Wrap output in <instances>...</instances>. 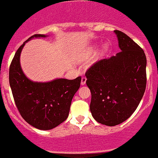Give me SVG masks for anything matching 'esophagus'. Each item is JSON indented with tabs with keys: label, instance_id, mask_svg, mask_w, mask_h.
Listing matches in <instances>:
<instances>
[{
	"label": "esophagus",
	"instance_id": "1",
	"mask_svg": "<svg viewBox=\"0 0 158 158\" xmlns=\"http://www.w3.org/2000/svg\"><path fill=\"white\" fill-rule=\"evenodd\" d=\"M86 80H87L86 77H85V76H84V77H82V80H81V85H85V82H86Z\"/></svg>",
	"mask_w": 158,
	"mask_h": 158
}]
</instances>
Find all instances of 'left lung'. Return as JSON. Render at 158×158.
Here are the masks:
<instances>
[{"mask_svg": "<svg viewBox=\"0 0 158 158\" xmlns=\"http://www.w3.org/2000/svg\"><path fill=\"white\" fill-rule=\"evenodd\" d=\"M114 32L122 51L98 60L85 73L92 94L91 113L95 121L108 126L119 125L133 114L147 84L144 50L125 33Z\"/></svg>", "mask_w": 158, "mask_h": 158, "instance_id": "1", "label": "left lung"}]
</instances>
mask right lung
Masks as SVG:
<instances>
[{
    "label": "right lung",
    "instance_id": "add662e5",
    "mask_svg": "<svg viewBox=\"0 0 158 158\" xmlns=\"http://www.w3.org/2000/svg\"><path fill=\"white\" fill-rule=\"evenodd\" d=\"M25 41L16 52L9 69V82L16 106L23 119L34 128L49 130L63 123L69 115L73 96L80 87L81 76L76 79H57L48 82H35L23 73L20 63V52Z\"/></svg>",
    "mask_w": 158,
    "mask_h": 158
}]
</instances>
